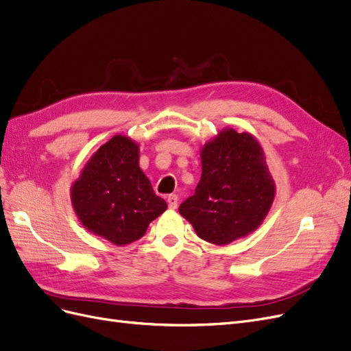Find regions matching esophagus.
<instances>
[{
    "label": "esophagus",
    "mask_w": 351,
    "mask_h": 351,
    "mask_svg": "<svg viewBox=\"0 0 351 351\" xmlns=\"http://www.w3.org/2000/svg\"><path fill=\"white\" fill-rule=\"evenodd\" d=\"M167 202H168L169 209H176L177 205H178V197H177L176 195H169V196L167 197Z\"/></svg>",
    "instance_id": "esophagus-1"
}]
</instances>
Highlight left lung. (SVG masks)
I'll return each instance as SVG.
<instances>
[{"instance_id": "1", "label": "left lung", "mask_w": 351, "mask_h": 351, "mask_svg": "<svg viewBox=\"0 0 351 351\" xmlns=\"http://www.w3.org/2000/svg\"><path fill=\"white\" fill-rule=\"evenodd\" d=\"M202 177L180 215L208 243L224 246L256 230L275 199L263 147L250 133L222 129L200 147Z\"/></svg>"}]
</instances>
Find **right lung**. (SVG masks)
<instances>
[{"mask_svg": "<svg viewBox=\"0 0 351 351\" xmlns=\"http://www.w3.org/2000/svg\"><path fill=\"white\" fill-rule=\"evenodd\" d=\"M139 143L129 136H112L88 159L70 187L82 226L115 246L143 237L167 209L139 167Z\"/></svg>", "mask_w": 351, "mask_h": 351, "instance_id": "1", "label": "right lung"}]
</instances>
